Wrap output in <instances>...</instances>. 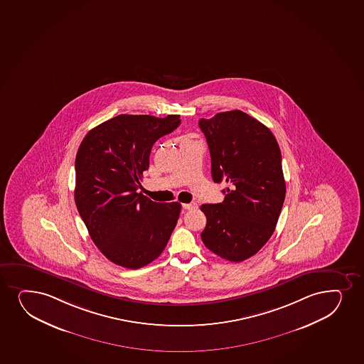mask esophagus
Segmentation results:
<instances>
[{
	"mask_svg": "<svg viewBox=\"0 0 364 364\" xmlns=\"http://www.w3.org/2000/svg\"><path fill=\"white\" fill-rule=\"evenodd\" d=\"M183 208L188 210H196L197 205L196 203H183Z\"/></svg>",
	"mask_w": 364,
	"mask_h": 364,
	"instance_id": "esophagus-1",
	"label": "esophagus"
}]
</instances>
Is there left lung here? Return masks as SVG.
Returning a JSON list of instances; mask_svg holds the SVG:
<instances>
[{"mask_svg":"<svg viewBox=\"0 0 364 364\" xmlns=\"http://www.w3.org/2000/svg\"><path fill=\"white\" fill-rule=\"evenodd\" d=\"M198 125L210 147L214 183L229 184L224 201L201 205L207 218L202 241L224 259L245 261L277 227L287 193L282 152L269 129L239 109Z\"/></svg>","mask_w":364,"mask_h":364,"instance_id":"1","label":"left lung"}]
</instances>
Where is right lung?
Segmentation results:
<instances>
[{
	"instance_id": "right-lung-1",
	"label": "right lung",
	"mask_w": 364,
	"mask_h": 364,
	"mask_svg": "<svg viewBox=\"0 0 364 364\" xmlns=\"http://www.w3.org/2000/svg\"><path fill=\"white\" fill-rule=\"evenodd\" d=\"M179 118L119 114L91 129L79 146L75 205L95 245L114 264H149L176 228L181 205L151 201L137 188L152 146L179 127Z\"/></svg>"
}]
</instances>
